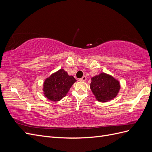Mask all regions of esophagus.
I'll use <instances>...</instances> for the list:
<instances>
[{
  "instance_id": "34e87169",
  "label": "esophagus",
  "mask_w": 152,
  "mask_h": 152,
  "mask_svg": "<svg viewBox=\"0 0 152 152\" xmlns=\"http://www.w3.org/2000/svg\"><path fill=\"white\" fill-rule=\"evenodd\" d=\"M86 79H87L86 77L84 75V76L82 77L81 78V79H79V80H80V81H85V80H86Z\"/></svg>"
}]
</instances>
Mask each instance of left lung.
Listing matches in <instances>:
<instances>
[{"instance_id":"left-lung-1","label":"left lung","mask_w":152,"mask_h":152,"mask_svg":"<svg viewBox=\"0 0 152 152\" xmlns=\"http://www.w3.org/2000/svg\"><path fill=\"white\" fill-rule=\"evenodd\" d=\"M91 89L99 102H107L117 96L121 88L119 82L104 73L92 77Z\"/></svg>"}]
</instances>
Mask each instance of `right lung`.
Masks as SVG:
<instances>
[{"mask_svg": "<svg viewBox=\"0 0 152 152\" xmlns=\"http://www.w3.org/2000/svg\"><path fill=\"white\" fill-rule=\"evenodd\" d=\"M76 82L73 76L60 69L47 78L44 82V94L53 102H58L65 97L72 86Z\"/></svg>", "mask_w": 152, "mask_h": 152, "instance_id": "right-lung-1", "label": "right lung"}]
</instances>
